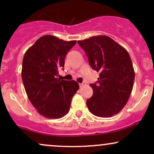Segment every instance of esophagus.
Masks as SVG:
<instances>
[{"mask_svg": "<svg viewBox=\"0 0 154 154\" xmlns=\"http://www.w3.org/2000/svg\"><path fill=\"white\" fill-rule=\"evenodd\" d=\"M85 85H86L85 82H82V83H79V86H80V87H82V86H84Z\"/></svg>", "mask_w": 154, "mask_h": 154, "instance_id": "34e87169", "label": "esophagus"}]
</instances>
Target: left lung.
<instances>
[{"label": "left lung", "instance_id": "left-lung-1", "mask_svg": "<svg viewBox=\"0 0 154 154\" xmlns=\"http://www.w3.org/2000/svg\"><path fill=\"white\" fill-rule=\"evenodd\" d=\"M77 43L85 52L93 69L100 72L98 81L90 85L93 94L86 101L88 109L95 116L111 117L123 109L131 94L135 72L130 55L104 35Z\"/></svg>", "mask_w": 154, "mask_h": 154}]
</instances>
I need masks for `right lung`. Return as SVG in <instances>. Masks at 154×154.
Returning a JSON list of instances; mask_svg holds the SVG:
<instances>
[{
	"label": "right lung",
	"instance_id": "1",
	"mask_svg": "<svg viewBox=\"0 0 154 154\" xmlns=\"http://www.w3.org/2000/svg\"><path fill=\"white\" fill-rule=\"evenodd\" d=\"M77 41H64L52 35L42 36L26 51L22 77L29 100L40 114L59 119L69 112L72 98L79 90L75 80L58 78L65 56Z\"/></svg>",
	"mask_w": 154,
	"mask_h": 154
}]
</instances>
